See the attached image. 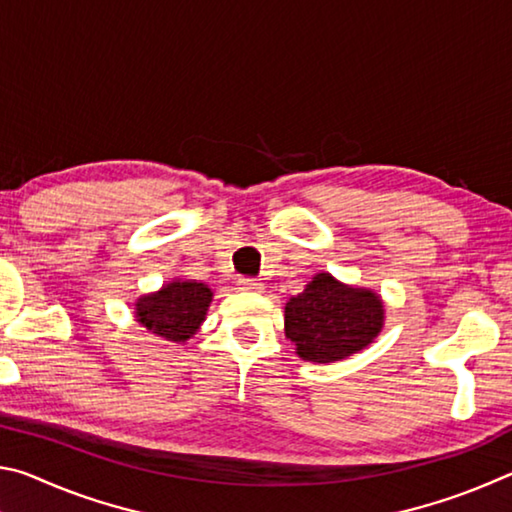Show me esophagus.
Wrapping results in <instances>:
<instances>
[{"label": "esophagus", "instance_id": "1", "mask_svg": "<svg viewBox=\"0 0 512 512\" xmlns=\"http://www.w3.org/2000/svg\"><path fill=\"white\" fill-rule=\"evenodd\" d=\"M237 287L241 291H248V293H262L264 291V284L259 280H253V277H241L237 282Z\"/></svg>", "mask_w": 512, "mask_h": 512}]
</instances>
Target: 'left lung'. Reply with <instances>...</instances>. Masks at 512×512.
<instances>
[{"instance_id": "8db88e82", "label": "left lung", "mask_w": 512, "mask_h": 512, "mask_svg": "<svg viewBox=\"0 0 512 512\" xmlns=\"http://www.w3.org/2000/svg\"><path fill=\"white\" fill-rule=\"evenodd\" d=\"M379 293L320 271L284 307V334L302 361L334 363L366 350L384 329Z\"/></svg>"}]
</instances>
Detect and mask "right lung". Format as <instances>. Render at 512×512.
I'll return each mask as SVG.
<instances>
[{
	"label": "right lung",
	"mask_w": 512,
	"mask_h": 512,
	"mask_svg": "<svg viewBox=\"0 0 512 512\" xmlns=\"http://www.w3.org/2000/svg\"><path fill=\"white\" fill-rule=\"evenodd\" d=\"M212 296V289L203 282L173 277L158 291L135 300V320L164 341L185 343L205 323Z\"/></svg>",
	"instance_id": "1"
}]
</instances>
